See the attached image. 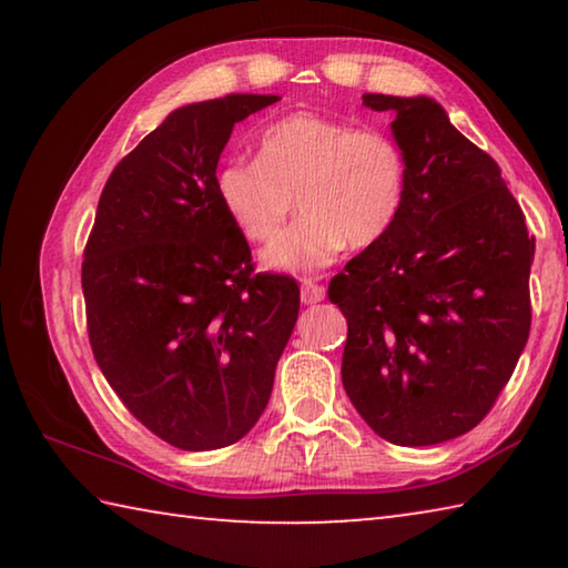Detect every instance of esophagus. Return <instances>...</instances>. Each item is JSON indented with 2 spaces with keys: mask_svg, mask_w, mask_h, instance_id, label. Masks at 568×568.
Returning <instances> with one entry per match:
<instances>
[{
  "mask_svg": "<svg viewBox=\"0 0 568 568\" xmlns=\"http://www.w3.org/2000/svg\"><path fill=\"white\" fill-rule=\"evenodd\" d=\"M301 301L305 303V305H313V303H321L323 297H325V287L323 285H318L313 281V277H305L303 281V285H301Z\"/></svg>",
  "mask_w": 568,
  "mask_h": 568,
  "instance_id": "34e87169",
  "label": "esophagus"
}]
</instances>
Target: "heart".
Returning <instances> with one entry per match:
<instances>
[{
	"label": "heart",
	"instance_id": "obj_1",
	"mask_svg": "<svg viewBox=\"0 0 568 568\" xmlns=\"http://www.w3.org/2000/svg\"><path fill=\"white\" fill-rule=\"evenodd\" d=\"M215 197L250 243H267L292 209L302 217L261 253L275 273L307 275L333 265L343 250L381 243L403 213L408 158L378 130L295 112L257 140V162L230 160L215 172Z\"/></svg>",
	"mask_w": 568,
	"mask_h": 568
}]
</instances>
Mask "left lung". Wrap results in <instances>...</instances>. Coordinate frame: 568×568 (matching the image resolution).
I'll list each match as a JSON object with an SVG mask.
<instances>
[{
    "mask_svg": "<svg viewBox=\"0 0 568 568\" xmlns=\"http://www.w3.org/2000/svg\"><path fill=\"white\" fill-rule=\"evenodd\" d=\"M390 112L408 158L396 227L331 281L348 321L343 388L396 446H436L478 426L531 328L534 237L496 162L434 98L363 94Z\"/></svg>",
    "mask_w": 568,
    "mask_h": 568,
    "instance_id": "8db88e82",
    "label": "left lung"
}]
</instances>
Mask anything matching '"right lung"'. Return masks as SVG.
Returning <instances> with one entry per match:
<instances>
[{"instance_id": "1", "label": "right lung", "mask_w": 568, "mask_h": 568, "mask_svg": "<svg viewBox=\"0 0 568 568\" xmlns=\"http://www.w3.org/2000/svg\"><path fill=\"white\" fill-rule=\"evenodd\" d=\"M277 100L172 110L112 170L84 247L94 361L132 416L182 450L223 448L255 426L301 311L293 277L253 273L213 185L235 124Z\"/></svg>"}]
</instances>
